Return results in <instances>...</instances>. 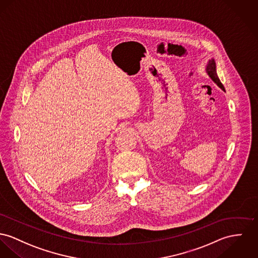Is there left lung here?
<instances>
[{"label": "left lung", "instance_id": "1", "mask_svg": "<svg viewBox=\"0 0 258 258\" xmlns=\"http://www.w3.org/2000/svg\"><path fill=\"white\" fill-rule=\"evenodd\" d=\"M206 72L208 74V76L212 79V80L218 85L220 88H222L223 90H225L223 84L221 83V81L219 80L218 76H217V73H216V63H215V60L213 59H209V62L207 64V68H206Z\"/></svg>", "mask_w": 258, "mask_h": 258}]
</instances>
